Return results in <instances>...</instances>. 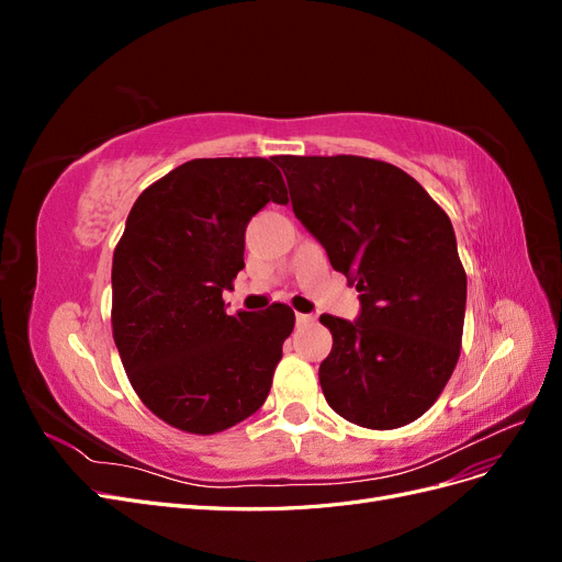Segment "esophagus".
<instances>
[{
  "label": "esophagus",
  "instance_id": "esophagus-1",
  "mask_svg": "<svg viewBox=\"0 0 562 562\" xmlns=\"http://www.w3.org/2000/svg\"><path fill=\"white\" fill-rule=\"evenodd\" d=\"M295 321H297V326H310V323H314L316 318L312 314H295Z\"/></svg>",
  "mask_w": 562,
  "mask_h": 562
}]
</instances>
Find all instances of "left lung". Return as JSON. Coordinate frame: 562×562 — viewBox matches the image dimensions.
Here are the masks:
<instances>
[{"label": "left lung", "mask_w": 562, "mask_h": 562, "mask_svg": "<svg viewBox=\"0 0 562 562\" xmlns=\"http://www.w3.org/2000/svg\"><path fill=\"white\" fill-rule=\"evenodd\" d=\"M293 213L359 291L353 321L323 314L318 368L333 411L398 429L440 396L459 359L467 274L450 217L401 168L366 157H279Z\"/></svg>", "instance_id": "8db88e82"}]
</instances>
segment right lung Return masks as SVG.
<instances>
[{
  "label": "right lung",
  "instance_id": "obj_1",
  "mask_svg": "<svg viewBox=\"0 0 562 562\" xmlns=\"http://www.w3.org/2000/svg\"><path fill=\"white\" fill-rule=\"evenodd\" d=\"M274 159L178 166L138 196L112 260V335L140 401L166 424L217 434L260 411L295 314H227L246 227L288 192Z\"/></svg>",
  "mask_w": 562,
  "mask_h": 562
}]
</instances>
